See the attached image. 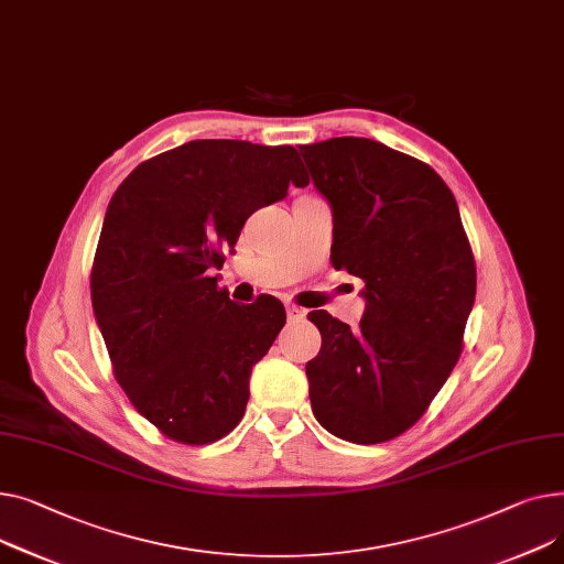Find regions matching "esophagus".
Returning <instances> with one entry per match:
<instances>
[{
    "label": "esophagus",
    "mask_w": 564,
    "mask_h": 564,
    "mask_svg": "<svg viewBox=\"0 0 564 564\" xmlns=\"http://www.w3.org/2000/svg\"><path fill=\"white\" fill-rule=\"evenodd\" d=\"M305 310L297 307V305H286V318L289 321H303L305 318Z\"/></svg>",
    "instance_id": "obj_1"
}]
</instances>
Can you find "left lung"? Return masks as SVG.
I'll return each mask as SVG.
<instances>
[{
    "instance_id": "1",
    "label": "left lung",
    "mask_w": 564,
    "mask_h": 564,
    "mask_svg": "<svg viewBox=\"0 0 564 564\" xmlns=\"http://www.w3.org/2000/svg\"><path fill=\"white\" fill-rule=\"evenodd\" d=\"M301 154L333 205V267L359 278L367 297L357 329L307 314L323 337L307 361L312 410L339 440L389 442L425 414L459 359L476 297L471 243L427 163L357 137Z\"/></svg>"
}]
</instances>
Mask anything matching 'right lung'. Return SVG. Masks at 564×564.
Returning <instances> with one entry per match:
<instances>
[{
  "label": "right lung",
  "mask_w": 564,
  "mask_h": 564,
  "mask_svg": "<svg viewBox=\"0 0 564 564\" xmlns=\"http://www.w3.org/2000/svg\"><path fill=\"white\" fill-rule=\"evenodd\" d=\"M291 145L191 141L113 193L93 271V312L129 403L161 435L203 446L237 427L250 371L286 321L278 297L229 301L212 275L246 220L307 186Z\"/></svg>",
  "instance_id": "obj_1"
}]
</instances>
